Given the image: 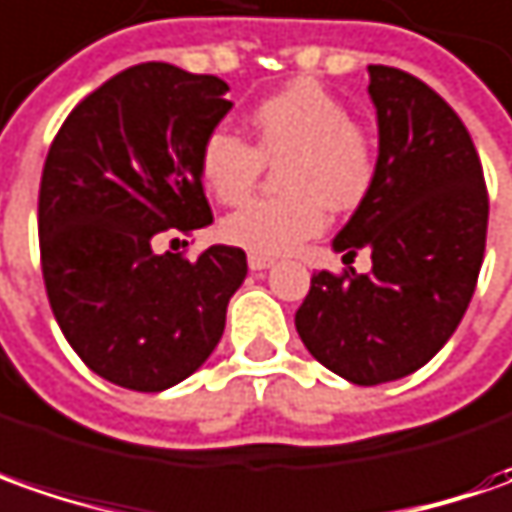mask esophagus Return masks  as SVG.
<instances>
[{
	"label": "esophagus",
	"instance_id": "esophagus-1",
	"mask_svg": "<svg viewBox=\"0 0 512 512\" xmlns=\"http://www.w3.org/2000/svg\"><path fill=\"white\" fill-rule=\"evenodd\" d=\"M274 260L272 257H263V255H249V269L252 272H263V269H269Z\"/></svg>",
	"mask_w": 512,
	"mask_h": 512
}]
</instances>
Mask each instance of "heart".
Wrapping results in <instances>:
<instances>
[{"mask_svg":"<svg viewBox=\"0 0 512 512\" xmlns=\"http://www.w3.org/2000/svg\"><path fill=\"white\" fill-rule=\"evenodd\" d=\"M252 144L229 127L203 135L198 175L212 198L243 201L277 165L283 195L243 203L221 221V238L249 255H286L326 226V206L345 212L368 195L377 152L351 110L320 81L297 79L260 98L249 113Z\"/></svg>","mask_w":512,"mask_h":512,"instance_id":"obj_1","label":"heart"}]
</instances>
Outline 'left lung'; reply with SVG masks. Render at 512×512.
Segmentation results:
<instances>
[{
  "mask_svg": "<svg viewBox=\"0 0 512 512\" xmlns=\"http://www.w3.org/2000/svg\"><path fill=\"white\" fill-rule=\"evenodd\" d=\"M377 178L334 249H371V272H317L294 326L311 357L354 385L408 377L448 343L487 238L482 161L462 118L425 81L371 64Z\"/></svg>",
  "mask_w": 512,
  "mask_h": 512,
  "instance_id": "8db88e82",
  "label": "left lung"
}]
</instances>
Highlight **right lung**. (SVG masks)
<instances>
[{"label":"right lung","mask_w":512,"mask_h":512,"mask_svg":"<svg viewBox=\"0 0 512 512\" xmlns=\"http://www.w3.org/2000/svg\"><path fill=\"white\" fill-rule=\"evenodd\" d=\"M229 84L147 62L79 101L47 152L39 252L53 317L81 362L130 391H167L215 351L246 277L238 246L186 260L152 249L212 223L203 135L232 110Z\"/></svg>","instance_id":"add662e5"}]
</instances>
